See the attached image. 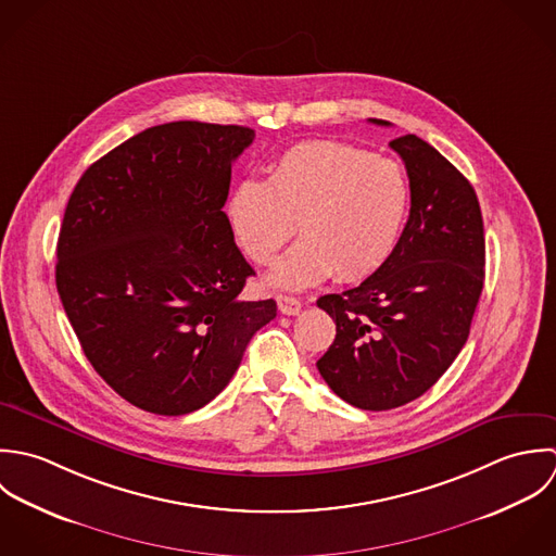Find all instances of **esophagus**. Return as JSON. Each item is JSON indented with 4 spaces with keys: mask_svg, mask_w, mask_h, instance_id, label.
Returning a JSON list of instances; mask_svg holds the SVG:
<instances>
[{
    "mask_svg": "<svg viewBox=\"0 0 556 556\" xmlns=\"http://www.w3.org/2000/svg\"><path fill=\"white\" fill-rule=\"evenodd\" d=\"M277 305H279V312L286 314V316H296L301 312V301L296 296H290V294H279L277 296Z\"/></svg>",
    "mask_w": 556,
    "mask_h": 556,
    "instance_id": "34e87169",
    "label": "esophagus"
}]
</instances>
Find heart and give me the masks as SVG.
<instances>
[{
    "label": "heart",
    "mask_w": 556,
    "mask_h": 556,
    "mask_svg": "<svg viewBox=\"0 0 556 556\" xmlns=\"http://www.w3.org/2000/svg\"><path fill=\"white\" fill-rule=\"evenodd\" d=\"M410 213V182L400 163L341 141H305L286 150L266 180L244 178L227 198V219L240 249L270 264L299 240L270 273L288 290L334 277H371L395 251Z\"/></svg>",
    "instance_id": "heart-1"
}]
</instances>
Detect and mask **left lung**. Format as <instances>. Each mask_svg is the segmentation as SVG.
I'll list each match as a JSON object with an SVG mask.
<instances>
[{
    "instance_id": "1",
    "label": "left lung",
    "mask_w": 556,
    "mask_h": 556,
    "mask_svg": "<svg viewBox=\"0 0 556 556\" xmlns=\"http://www.w3.org/2000/svg\"><path fill=\"white\" fill-rule=\"evenodd\" d=\"M389 146L410 180L402 238L361 286L318 299L337 327L318 371L363 410L404 406L437 384L468 339L485 277L483 219L470 182L417 135Z\"/></svg>"
}]
</instances>
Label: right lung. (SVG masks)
<instances>
[{
  "mask_svg": "<svg viewBox=\"0 0 556 556\" xmlns=\"http://www.w3.org/2000/svg\"><path fill=\"white\" fill-rule=\"evenodd\" d=\"M236 124L146 128L92 163L58 238L55 286L84 354L113 391L154 415L215 400L277 303L244 301L255 275L223 213Z\"/></svg>",
  "mask_w": 556,
  "mask_h": 556,
  "instance_id": "1",
  "label": "right lung"
}]
</instances>
